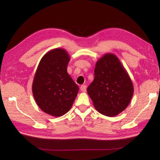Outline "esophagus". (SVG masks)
<instances>
[{
	"mask_svg": "<svg viewBox=\"0 0 160 160\" xmlns=\"http://www.w3.org/2000/svg\"><path fill=\"white\" fill-rule=\"evenodd\" d=\"M86 88H87V86L85 85H81V86L80 87V90H81L82 92H85V91H86Z\"/></svg>",
	"mask_w": 160,
	"mask_h": 160,
	"instance_id": "1",
	"label": "esophagus"
}]
</instances>
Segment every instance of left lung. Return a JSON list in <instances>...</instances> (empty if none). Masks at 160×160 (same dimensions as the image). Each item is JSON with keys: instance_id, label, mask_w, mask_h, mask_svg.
I'll use <instances>...</instances> for the list:
<instances>
[{"instance_id": "8db88e82", "label": "left lung", "mask_w": 160, "mask_h": 160, "mask_svg": "<svg viewBox=\"0 0 160 160\" xmlns=\"http://www.w3.org/2000/svg\"><path fill=\"white\" fill-rule=\"evenodd\" d=\"M88 93L96 110L108 117L122 113L133 95L132 81L118 57L106 53L97 61Z\"/></svg>"}]
</instances>
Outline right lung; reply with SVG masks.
<instances>
[{"instance_id": "obj_1", "label": "right lung", "mask_w": 160, "mask_h": 160, "mask_svg": "<svg viewBox=\"0 0 160 160\" xmlns=\"http://www.w3.org/2000/svg\"><path fill=\"white\" fill-rule=\"evenodd\" d=\"M69 61L64 49L51 50L42 57L33 79L32 91L37 104L54 117L68 112L79 91L67 71Z\"/></svg>"}]
</instances>
